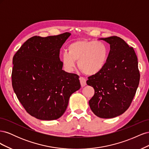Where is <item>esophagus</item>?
<instances>
[{"label": "esophagus", "mask_w": 149, "mask_h": 149, "mask_svg": "<svg viewBox=\"0 0 149 149\" xmlns=\"http://www.w3.org/2000/svg\"><path fill=\"white\" fill-rule=\"evenodd\" d=\"M79 81H80V83L81 87H84L86 85V80L84 78L79 77Z\"/></svg>", "instance_id": "34e87169"}]
</instances>
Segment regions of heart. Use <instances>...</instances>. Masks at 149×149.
Here are the masks:
<instances>
[{
    "instance_id": "b5f03b06",
    "label": "heart",
    "mask_w": 149,
    "mask_h": 149,
    "mask_svg": "<svg viewBox=\"0 0 149 149\" xmlns=\"http://www.w3.org/2000/svg\"><path fill=\"white\" fill-rule=\"evenodd\" d=\"M68 53H63L61 60L65 70L68 73L73 71L76 61L79 68L89 76L96 74L106 66L109 49L102 42L93 40H77L71 43L68 48Z\"/></svg>"
}]
</instances>
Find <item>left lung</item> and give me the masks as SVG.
Returning <instances> with one entry per match:
<instances>
[{
	"mask_svg": "<svg viewBox=\"0 0 149 149\" xmlns=\"http://www.w3.org/2000/svg\"><path fill=\"white\" fill-rule=\"evenodd\" d=\"M100 39L110 45V52L102 70L86 81L94 89L89 104L99 118L109 119L128 109L138 88L140 73L134 49L124 40L116 36Z\"/></svg>",
	"mask_w": 149,
	"mask_h": 149,
	"instance_id": "left-lung-1",
	"label": "left lung"
}]
</instances>
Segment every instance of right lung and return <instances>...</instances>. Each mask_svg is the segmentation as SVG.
<instances>
[{"label":"right lung","instance_id":"1","mask_svg":"<svg viewBox=\"0 0 149 149\" xmlns=\"http://www.w3.org/2000/svg\"><path fill=\"white\" fill-rule=\"evenodd\" d=\"M66 32L34 36L13 58L12 87L26 111L40 120H56L65 113L71 95L81 88L79 76L63 70L60 49Z\"/></svg>","mask_w":149,"mask_h":149}]
</instances>
